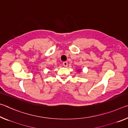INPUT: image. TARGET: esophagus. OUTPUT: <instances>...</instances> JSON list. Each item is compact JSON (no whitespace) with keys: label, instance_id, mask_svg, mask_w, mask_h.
Returning <instances> with one entry per match:
<instances>
[{"label":"esophagus","instance_id":"34e87169","mask_svg":"<svg viewBox=\"0 0 128 128\" xmlns=\"http://www.w3.org/2000/svg\"><path fill=\"white\" fill-rule=\"evenodd\" d=\"M63 66H68V62H63Z\"/></svg>","mask_w":128,"mask_h":128}]
</instances>
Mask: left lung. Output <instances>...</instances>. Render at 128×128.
Returning a JSON list of instances; mask_svg holds the SVG:
<instances>
[{
    "instance_id": "left-lung-1",
    "label": "left lung",
    "mask_w": 128,
    "mask_h": 128,
    "mask_svg": "<svg viewBox=\"0 0 128 128\" xmlns=\"http://www.w3.org/2000/svg\"><path fill=\"white\" fill-rule=\"evenodd\" d=\"M78 72H79V70H78Z\"/></svg>"
}]
</instances>
